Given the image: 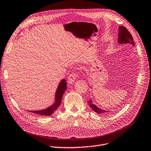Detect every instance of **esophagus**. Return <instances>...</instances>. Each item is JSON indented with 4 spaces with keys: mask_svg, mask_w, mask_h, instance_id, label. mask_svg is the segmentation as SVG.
Instances as JSON below:
<instances>
[{
    "mask_svg": "<svg viewBox=\"0 0 151 151\" xmlns=\"http://www.w3.org/2000/svg\"><path fill=\"white\" fill-rule=\"evenodd\" d=\"M79 74L76 72H72L70 75L69 76V78H68V82L69 83V84H72L74 82H75V80L76 79V78H78L79 77Z\"/></svg>",
    "mask_w": 151,
    "mask_h": 151,
    "instance_id": "34e87169",
    "label": "esophagus"
}]
</instances>
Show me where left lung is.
Here are the masks:
<instances>
[{"label": "left lung", "mask_w": 151, "mask_h": 151, "mask_svg": "<svg viewBox=\"0 0 151 151\" xmlns=\"http://www.w3.org/2000/svg\"><path fill=\"white\" fill-rule=\"evenodd\" d=\"M119 38H118V42L119 44H131L132 45L134 46V43L133 40V37L129 31L127 29L126 27L124 26H120L119 28ZM89 106L90 107L98 114H105L107 111L102 110L101 109L98 108L96 106L92 103V99L89 101H88Z\"/></svg>", "instance_id": "1"}]
</instances>
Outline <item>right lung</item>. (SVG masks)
Returning <instances> with one entry per match:
<instances>
[{"instance_id":"obj_1","label":"right lung","mask_w":151,"mask_h":151,"mask_svg":"<svg viewBox=\"0 0 151 151\" xmlns=\"http://www.w3.org/2000/svg\"><path fill=\"white\" fill-rule=\"evenodd\" d=\"M67 83L65 79H62L59 83L58 87L56 90V95H55V103L52 106H50L48 108L42 110H36V111H28L31 113L35 115L40 116H48L52 115L59 107V106L61 104L62 96L65 91L67 89Z\"/></svg>"}]
</instances>
